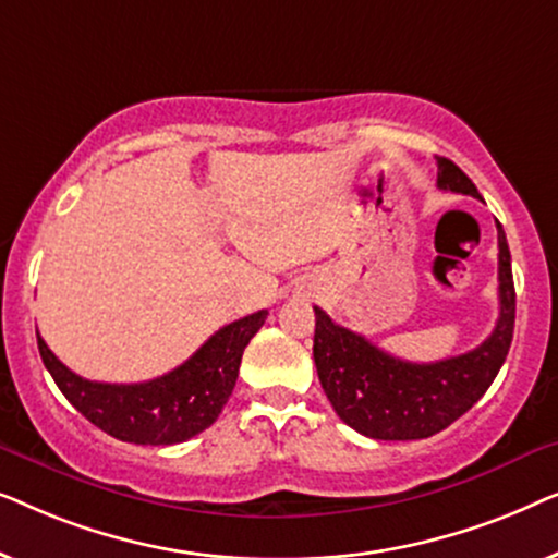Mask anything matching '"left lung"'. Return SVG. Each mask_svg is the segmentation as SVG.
I'll list each match as a JSON object with an SVG mask.
<instances>
[{
  "label": "left lung",
  "mask_w": 558,
  "mask_h": 558,
  "mask_svg": "<svg viewBox=\"0 0 558 558\" xmlns=\"http://www.w3.org/2000/svg\"><path fill=\"white\" fill-rule=\"evenodd\" d=\"M437 185L449 193L480 197L468 174L445 157H437ZM498 281L500 317L490 338L470 353L437 363H409L388 355L315 307L312 353L335 414L365 437L386 441L426 439L457 422L490 388L513 340L515 287L500 223Z\"/></svg>",
  "instance_id": "left-lung-1"
}]
</instances>
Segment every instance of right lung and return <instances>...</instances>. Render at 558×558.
I'll list each match as a JSON object with an SVG mask.
<instances>
[{"label": "right lung", "mask_w": 558, "mask_h": 558, "mask_svg": "<svg viewBox=\"0 0 558 558\" xmlns=\"http://www.w3.org/2000/svg\"><path fill=\"white\" fill-rule=\"evenodd\" d=\"M269 312L235 319L165 376L144 384H98L65 368L37 332L45 368L90 424L132 445H180L208 429L223 411L239 378L241 355Z\"/></svg>", "instance_id": "1"}]
</instances>
